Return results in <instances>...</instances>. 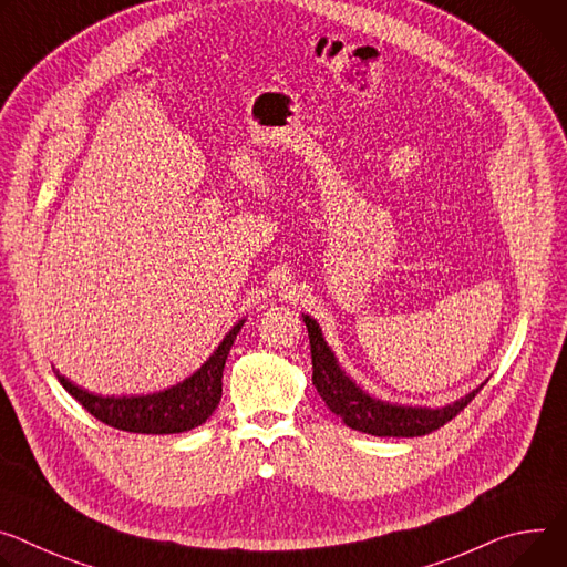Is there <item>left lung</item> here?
Instances as JSON below:
<instances>
[{
  "label": "left lung",
  "mask_w": 567,
  "mask_h": 567,
  "mask_svg": "<svg viewBox=\"0 0 567 567\" xmlns=\"http://www.w3.org/2000/svg\"><path fill=\"white\" fill-rule=\"evenodd\" d=\"M310 334V350H312V382L319 395L326 400L330 411L352 430L373 434V436H425L443 427L456 414L468 406V402L480 393L475 389L466 398L456 400L443 409H419V406H398L389 402L373 400L362 389L354 386L350 378L337 367V359L332 350L326 346L323 334L315 319L302 317Z\"/></svg>",
  "instance_id": "1"
}]
</instances>
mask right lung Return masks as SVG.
I'll return each mask as SVG.
<instances>
[{
    "instance_id": "1",
    "label": "right lung",
    "mask_w": 567,
    "mask_h": 567,
    "mask_svg": "<svg viewBox=\"0 0 567 567\" xmlns=\"http://www.w3.org/2000/svg\"><path fill=\"white\" fill-rule=\"evenodd\" d=\"M241 326L244 321H239L226 334V339L215 350V354L192 378H187L183 384H176L163 393L135 395V398L133 395L104 398L72 384L63 375H59V382L65 386V391L72 398H76L90 411L96 421L106 423L115 430L133 432V434L187 432L208 421L213 416V411L217 409L221 400V378H224L226 357Z\"/></svg>"
}]
</instances>
